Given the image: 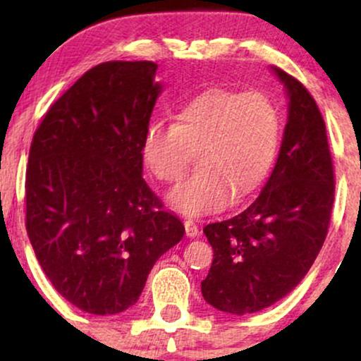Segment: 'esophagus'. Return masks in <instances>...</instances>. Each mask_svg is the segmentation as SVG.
<instances>
[{"mask_svg":"<svg viewBox=\"0 0 361 361\" xmlns=\"http://www.w3.org/2000/svg\"><path fill=\"white\" fill-rule=\"evenodd\" d=\"M185 231H186V235L188 238H197L198 234H200V231H198V226L195 224L193 221H185Z\"/></svg>","mask_w":361,"mask_h":361,"instance_id":"34e87169","label":"esophagus"}]
</instances>
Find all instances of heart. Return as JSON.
Returning <instances> with one entry per match:
<instances>
[{"label": "heart", "instance_id": "1", "mask_svg": "<svg viewBox=\"0 0 361 361\" xmlns=\"http://www.w3.org/2000/svg\"><path fill=\"white\" fill-rule=\"evenodd\" d=\"M276 146L279 114L264 94L209 90L180 110L176 123L152 122L142 152L163 183H178L197 154L200 169L169 193V204L198 217L259 188Z\"/></svg>", "mask_w": 361, "mask_h": 361}]
</instances>
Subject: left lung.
I'll list each match as a JSON object with an SVG mask.
<instances>
[{
  "instance_id": "left-lung-1",
  "label": "left lung",
  "mask_w": 361,
  "mask_h": 361,
  "mask_svg": "<svg viewBox=\"0 0 361 361\" xmlns=\"http://www.w3.org/2000/svg\"><path fill=\"white\" fill-rule=\"evenodd\" d=\"M288 122L270 180L256 200L204 227L214 250L202 295L215 309L251 314L283 299L316 261L334 202V168L326 123L312 94L283 69Z\"/></svg>"
}]
</instances>
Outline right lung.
Segmentation results:
<instances>
[{"label":"right lung","instance_id":"add662e5","mask_svg":"<svg viewBox=\"0 0 361 361\" xmlns=\"http://www.w3.org/2000/svg\"><path fill=\"white\" fill-rule=\"evenodd\" d=\"M156 69L151 61L94 66L52 103L32 139V247L54 288L97 316L134 305L156 261L185 234L142 178Z\"/></svg>","mask_w":361,"mask_h":361}]
</instances>
